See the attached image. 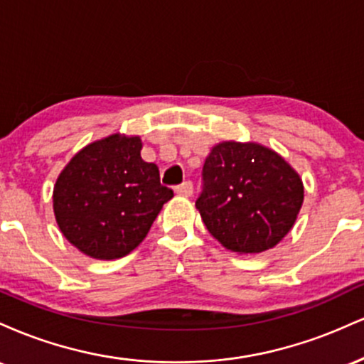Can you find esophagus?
<instances>
[{
  "mask_svg": "<svg viewBox=\"0 0 364 364\" xmlns=\"http://www.w3.org/2000/svg\"><path fill=\"white\" fill-rule=\"evenodd\" d=\"M174 191H176L179 196H191V193H193V185H191V181H185L174 188Z\"/></svg>",
  "mask_w": 364,
  "mask_h": 364,
  "instance_id": "obj_1",
  "label": "esophagus"
}]
</instances>
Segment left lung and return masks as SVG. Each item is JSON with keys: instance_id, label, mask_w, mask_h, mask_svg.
I'll return each mask as SVG.
<instances>
[{"instance_id": "1", "label": "left lung", "mask_w": 364, "mask_h": 364, "mask_svg": "<svg viewBox=\"0 0 364 364\" xmlns=\"http://www.w3.org/2000/svg\"><path fill=\"white\" fill-rule=\"evenodd\" d=\"M195 205L224 248L262 253L274 248L296 223L304 190L299 174L260 144L223 141L202 169Z\"/></svg>"}]
</instances>
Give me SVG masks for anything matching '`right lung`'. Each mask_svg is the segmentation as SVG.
<instances>
[{"mask_svg":"<svg viewBox=\"0 0 364 364\" xmlns=\"http://www.w3.org/2000/svg\"><path fill=\"white\" fill-rule=\"evenodd\" d=\"M140 150V136L114 133L75 154L58 176L53 191L56 223L82 253L114 260L133 252L174 196Z\"/></svg>","mask_w":364,"mask_h":364,"instance_id":"1","label":"right lung"}]
</instances>
